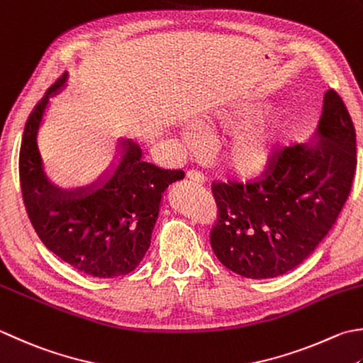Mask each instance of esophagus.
Returning <instances> with one entry per match:
<instances>
[{
  "label": "esophagus",
  "instance_id": "34e87169",
  "mask_svg": "<svg viewBox=\"0 0 363 363\" xmlns=\"http://www.w3.org/2000/svg\"><path fill=\"white\" fill-rule=\"evenodd\" d=\"M187 177L191 182H198V184H204V174L198 169H189Z\"/></svg>",
  "mask_w": 363,
  "mask_h": 363
}]
</instances>
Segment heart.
Wrapping results in <instances>:
<instances>
[{
  "label": "heart",
  "instance_id": "heart-1",
  "mask_svg": "<svg viewBox=\"0 0 363 363\" xmlns=\"http://www.w3.org/2000/svg\"><path fill=\"white\" fill-rule=\"evenodd\" d=\"M257 105H247L217 121H206L204 129L237 130L225 151V162L233 173L242 177H257L271 167L279 145V129L271 119H257L261 115ZM184 141L190 147H198L201 137L196 130L186 127Z\"/></svg>",
  "mask_w": 363,
  "mask_h": 363
}]
</instances>
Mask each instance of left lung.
<instances>
[{
  "mask_svg": "<svg viewBox=\"0 0 363 363\" xmlns=\"http://www.w3.org/2000/svg\"><path fill=\"white\" fill-rule=\"evenodd\" d=\"M356 167L352 119L337 91L329 89L310 141L277 151L258 181L212 182L216 257L247 279H274L297 267L335 225Z\"/></svg>",
  "mask_w": 363,
  "mask_h": 363,
  "instance_id": "8db88e82",
  "label": "left lung"
}]
</instances>
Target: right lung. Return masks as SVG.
<instances>
[{
    "label": "right lung",
    "instance_id": "add662e5",
    "mask_svg": "<svg viewBox=\"0 0 363 363\" xmlns=\"http://www.w3.org/2000/svg\"><path fill=\"white\" fill-rule=\"evenodd\" d=\"M67 80L48 88L26 121L18 155L21 196L33 228L56 257L99 279L132 272L145 258L163 191L184 179L182 169H163L143 160L133 140L121 138V159L88 187L66 190L48 181L38 132L50 97Z\"/></svg>",
    "mask_w": 363,
    "mask_h": 363
}]
</instances>
